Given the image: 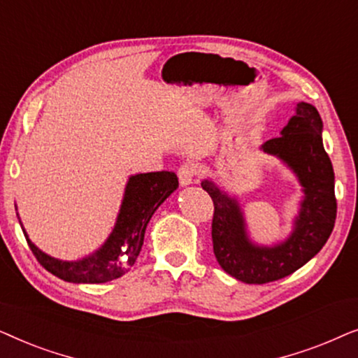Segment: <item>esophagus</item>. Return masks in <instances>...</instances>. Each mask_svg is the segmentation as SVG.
<instances>
[{"label":"esophagus","mask_w":358,"mask_h":358,"mask_svg":"<svg viewBox=\"0 0 358 358\" xmlns=\"http://www.w3.org/2000/svg\"><path fill=\"white\" fill-rule=\"evenodd\" d=\"M179 182L180 185H190L195 182V176H197V171H195L194 164H182L179 168Z\"/></svg>","instance_id":"1"}]
</instances>
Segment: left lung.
<instances>
[{"instance_id": "obj_1", "label": "left lung", "mask_w": 358, "mask_h": 358, "mask_svg": "<svg viewBox=\"0 0 358 358\" xmlns=\"http://www.w3.org/2000/svg\"><path fill=\"white\" fill-rule=\"evenodd\" d=\"M261 150L280 159L301 185L300 210L283 241L272 246L254 243L238 199L215 180H202L215 205V257L236 280L259 285L290 275L315 257L329 239L337 213L334 169L322 145V120L315 106L298 102L280 136L266 141Z\"/></svg>"}]
</instances>
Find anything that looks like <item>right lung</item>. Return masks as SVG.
Returning <instances> with one entry per match:
<instances>
[{
	"label": "right lung",
	"instance_id": "obj_1",
	"mask_svg": "<svg viewBox=\"0 0 358 358\" xmlns=\"http://www.w3.org/2000/svg\"><path fill=\"white\" fill-rule=\"evenodd\" d=\"M178 187V176L169 171L130 176L109 238L97 251L78 261H62L41 251L29 239L21 220L19 223L34 256L53 275L71 283H106L122 277L134 266L143 246L146 224Z\"/></svg>",
	"mask_w": 358,
	"mask_h": 358
}]
</instances>
